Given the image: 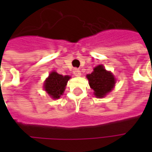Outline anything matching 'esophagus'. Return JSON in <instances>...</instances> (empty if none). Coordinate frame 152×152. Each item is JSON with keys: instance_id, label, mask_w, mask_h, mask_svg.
<instances>
[{"instance_id": "esophagus-1", "label": "esophagus", "mask_w": 152, "mask_h": 152, "mask_svg": "<svg viewBox=\"0 0 152 152\" xmlns=\"http://www.w3.org/2000/svg\"><path fill=\"white\" fill-rule=\"evenodd\" d=\"M73 74H74L75 76H80V75H81L80 71L79 69H77V68H75V69L73 70Z\"/></svg>"}]
</instances>
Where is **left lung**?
<instances>
[{
	"label": "left lung",
	"mask_w": 152,
	"mask_h": 152,
	"mask_svg": "<svg viewBox=\"0 0 152 152\" xmlns=\"http://www.w3.org/2000/svg\"><path fill=\"white\" fill-rule=\"evenodd\" d=\"M89 86L94 91L97 98H102L111 92L115 85V78L110 72L104 69L102 65L96 66L91 74L87 75Z\"/></svg>",
	"instance_id": "obj_1"
}]
</instances>
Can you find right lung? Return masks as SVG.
Instances as JSON below:
<instances>
[{
    "label": "right lung",
    "mask_w": 152,
    "mask_h": 152,
    "mask_svg": "<svg viewBox=\"0 0 152 152\" xmlns=\"http://www.w3.org/2000/svg\"><path fill=\"white\" fill-rule=\"evenodd\" d=\"M70 79V76L58 74L55 72H53L50 74L45 82L44 84V88L51 98L56 99H59L60 96L63 94L66 83Z\"/></svg>",
    "instance_id": "add662e5"
}]
</instances>
